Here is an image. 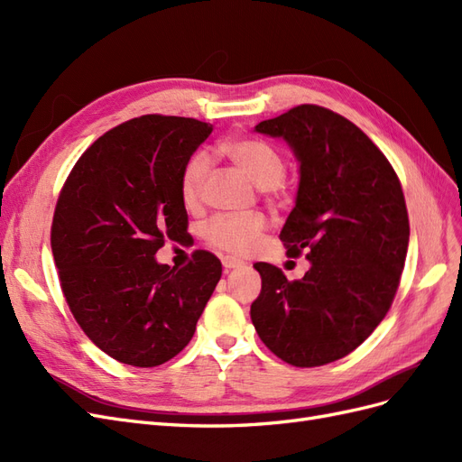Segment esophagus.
Listing matches in <instances>:
<instances>
[{
    "label": "esophagus",
    "instance_id": "1",
    "mask_svg": "<svg viewBox=\"0 0 462 462\" xmlns=\"http://www.w3.org/2000/svg\"><path fill=\"white\" fill-rule=\"evenodd\" d=\"M221 263H223V268H226V272L245 268V262H243V260H236V258H231V256L223 258V260H221Z\"/></svg>",
    "mask_w": 462,
    "mask_h": 462
}]
</instances>
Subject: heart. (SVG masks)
I'll list each match as a JSON object with an SVG mask.
<instances>
[{
	"label": "heart",
	"instance_id": "heart-1",
	"mask_svg": "<svg viewBox=\"0 0 462 462\" xmlns=\"http://www.w3.org/2000/svg\"><path fill=\"white\" fill-rule=\"evenodd\" d=\"M236 167L254 180L265 194L283 192V177L287 163L283 153L262 138H236L217 146ZM209 171V158L204 152L194 153L180 173V199L187 208H197L204 197V183ZM268 227V219L262 214L248 216H216L204 229L206 241L231 254H246L254 250Z\"/></svg>",
	"mask_w": 462,
	"mask_h": 462
}]
</instances>
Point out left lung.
Here are the masks:
<instances>
[{
	"instance_id": "8db88e82",
	"label": "left lung",
	"mask_w": 462,
	"mask_h": 462,
	"mask_svg": "<svg viewBox=\"0 0 462 462\" xmlns=\"http://www.w3.org/2000/svg\"><path fill=\"white\" fill-rule=\"evenodd\" d=\"M300 163L297 204L279 239L310 270L289 282L258 262L262 291L250 318L263 345L291 366L314 368L353 353L391 309L409 248L401 180L370 138L335 111L302 104L262 121Z\"/></svg>"
}]
</instances>
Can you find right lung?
Segmentation results:
<instances>
[{
	"mask_svg": "<svg viewBox=\"0 0 462 462\" xmlns=\"http://www.w3.org/2000/svg\"><path fill=\"white\" fill-rule=\"evenodd\" d=\"M212 125L143 116L102 134L55 204L51 253L65 300L87 337L123 365L153 368L179 355L221 277L194 250L171 270L153 254L187 233L180 173Z\"/></svg>",
	"mask_w": 462,
	"mask_h": 462,
	"instance_id": "obj_1",
	"label": "right lung"
}]
</instances>
